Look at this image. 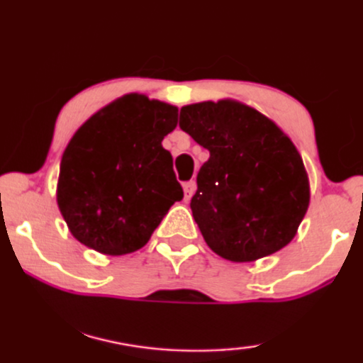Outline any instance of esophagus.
I'll use <instances>...</instances> for the list:
<instances>
[{"label": "esophagus", "mask_w": 363, "mask_h": 363, "mask_svg": "<svg viewBox=\"0 0 363 363\" xmlns=\"http://www.w3.org/2000/svg\"><path fill=\"white\" fill-rule=\"evenodd\" d=\"M196 190V183L190 180L186 183H183V193H185V201H188L193 196V193Z\"/></svg>", "instance_id": "obj_1"}]
</instances>
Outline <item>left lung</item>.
Here are the masks:
<instances>
[{
    "label": "left lung",
    "mask_w": 363,
    "mask_h": 363,
    "mask_svg": "<svg viewBox=\"0 0 363 363\" xmlns=\"http://www.w3.org/2000/svg\"><path fill=\"white\" fill-rule=\"evenodd\" d=\"M180 128L210 152L190 206L211 250L253 262L289 245L310 201L307 172L289 136L233 100L183 106Z\"/></svg>",
    "instance_id": "8db88e82"
}]
</instances>
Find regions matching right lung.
<instances>
[{"mask_svg":"<svg viewBox=\"0 0 363 363\" xmlns=\"http://www.w3.org/2000/svg\"><path fill=\"white\" fill-rule=\"evenodd\" d=\"M178 108L131 93L83 123L60 164L56 200L73 237L105 255L140 250L183 199L162 141Z\"/></svg>","mask_w":363,"mask_h":363,"instance_id":"1","label":"right lung"}]
</instances>
